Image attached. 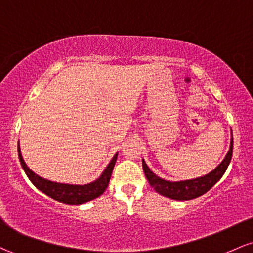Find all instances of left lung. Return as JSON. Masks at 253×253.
<instances>
[{
	"instance_id": "obj_1",
	"label": "left lung",
	"mask_w": 253,
	"mask_h": 253,
	"mask_svg": "<svg viewBox=\"0 0 253 253\" xmlns=\"http://www.w3.org/2000/svg\"><path fill=\"white\" fill-rule=\"evenodd\" d=\"M233 155V134L230 137L229 150L227 155L224 156L223 161L217 166L213 170L208 173L207 175L196 177V179L190 180H180V181H169L160 177L146 165V162L143 158V169L145 173L146 179L150 182V185L154 187V190L157 193L167 197V198L175 199V201H190L197 197H201L202 194L207 193L210 188L212 187L218 180L223 176L224 171L228 168L230 160Z\"/></svg>"
}]
</instances>
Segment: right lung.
<instances>
[{"mask_svg": "<svg viewBox=\"0 0 253 253\" xmlns=\"http://www.w3.org/2000/svg\"><path fill=\"white\" fill-rule=\"evenodd\" d=\"M18 155L19 160H20L21 167L24 171L26 173L27 177L30 181L32 182L41 192L45 193L50 198L55 199V201L60 202V203H65L69 205H79L84 204L86 202H90L92 199L97 198L104 192L105 188L108 187L109 184L110 176H112L114 166L116 163V158H118V152L114 155L112 161L107 168L104 169L103 173L101 174L95 181L88 182L85 185H74V184H62V182H55L51 180L44 179L36 174L35 171L31 170L27 165L25 163L23 155H21L20 145L18 144Z\"/></svg>", "mask_w": 253, "mask_h": 253, "instance_id": "obj_1", "label": "right lung"}]
</instances>
